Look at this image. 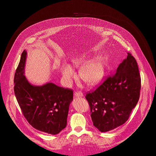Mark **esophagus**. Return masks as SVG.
Instances as JSON below:
<instances>
[{
	"mask_svg": "<svg viewBox=\"0 0 156 156\" xmlns=\"http://www.w3.org/2000/svg\"><path fill=\"white\" fill-rule=\"evenodd\" d=\"M74 97H84V94H83V93H82V92H74Z\"/></svg>",
	"mask_w": 156,
	"mask_h": 156,
	"instance_id": "esophagus-1",
	"label": "esophagus"
}]
</instances>
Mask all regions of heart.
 <instances>
[{
	"label": "heart",
	"instance_id": "obj_1",
	"mask_svg": "<svg viewBox=\"0 0 156 156\" xmlns=\"http://www.w3.org/2000/svg\"><path fill=\"white\" fill-rule=\"evenodd\" d=\"M72 64L76 68H81L80 76L89 86L98 84L105 77L106 66L102 59L97 58L88 61L84 58H77L73 59ZM62 78L66 83H69L75 75V72L72 66L65 64L61 69Z\"/></svg>",
	"mask_w": 156,
	"mask_h": 156
}]
</instances>
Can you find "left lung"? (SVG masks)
Here are the masks:
<instances>
[{"label":"left lung","instance_id":"obj_1","mask_svg":"<svg viewBox=\"0 0 156 156\" xmlns=\"http://www.w3.org/2000/svg\"><path fill=\"white\" fill-rule=\"evenodd\" d=\"M140 90L137 62L127 53V58L119 65L115 74L86 95L93 125L101 132H107L124 124L137 104Z\"/></svg>","mask_w":156,"mask_h":156}]
</instances>
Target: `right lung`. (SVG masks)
Segmentation results:
<instances>
[{"label":"right lung","instance_id":"right-lung-1","mask_svg":"<svg viewBox=\"0 0 156 156\" xmlns=\"http://www.w3.org/2000/svg\"><path fill=\"white\" fill-rule=\"evenodd\" d=\"M27 54V51H23L15 74L16 98L23 115L33 127L48 134L56 135L67 125L73 91L52 82L41 86L30 83L25 76Z\"/></svg>","mask_w":156,"mask_h":156}]
</instances>
